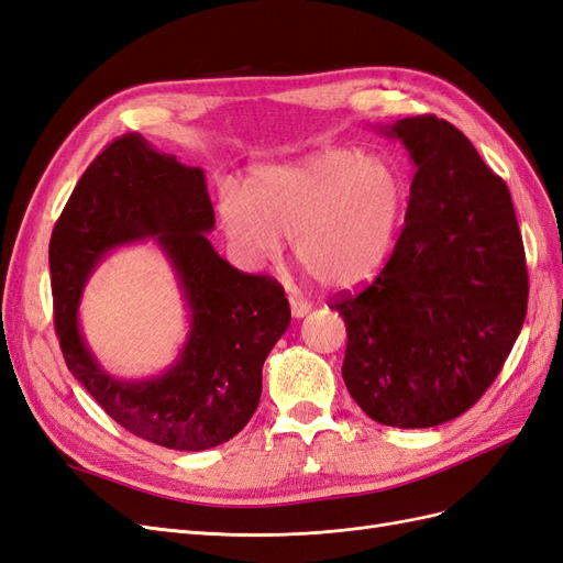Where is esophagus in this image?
<instances>
[{"label":"esophagus","mask_w":563,"mask_h":563,"mask_svg":"<svg viewBox=\"0 0 563 563\" xmlns=\"http://www.w3.org/2000/svg\"><path fill=\"white\" fill-rule=\"evenodd\" d=\"M288 302H291V314H294L296 319L305 317V314H308V312L312 310V302L302 300V298H294V296H291V300H288Z\"/></svg>","instance_id":"1"}]
</instances>
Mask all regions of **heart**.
<instances>
[{
    "mask_svg": "<svg viewBox=\"0 0 563 563\" xmlns=\"http://www.w3.org/2000/svg\"><path fill=\"white\" fill-rule=\"evenodd\" d=\"M406 207L408 183L395 162L327 147L255 168L244 192L223 185L218 220L246 263L275 261L282 240H294L296 261L323 286L352 288L387 263Z\"/></svg>",
    "mask_w": 563,
    "mask_h": 563,
    "instance_id": "obj_1",
    "label": "heart"
}]
</instances>
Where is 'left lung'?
<instances>
[{
    "mask_svg": "<svg viewBox=\"0 0 563 563\" xmlns=\"http://www.w3.org/2000/svg\"><path fill=\"white\" fill-rule=\"evenodd\" d=\"M380 133L413 159L406 223L380 275L329 308L347 327L343 380L362 411L434 428L482 399L526 319L528 272L507 185L446 119Z\"/></svg>",
    "mask_w": 563,
    "mask_h": 563,
    "instance_id": "left-lung-1",
    "label": "left lung"
}]
</instances>
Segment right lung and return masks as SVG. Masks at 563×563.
<instances>
[{
  "label": "right lung",
  "instance_id": "add662e5",
  "mask_svg": "<svg viewBox=\"0 0 563 563\" xmlns=\"http://www.w3.org/2000/svg\"><path fill=\"white\" fill-rule=\"evenodd\" d=\"M199 166L141 133L112 141L84 172L51 234L56 333L67 368L131 434L174 451H207L244 430L261 401L263 364L291 323L284 288L220 258ZM155 239L177 272L191 331L162 377L114 379L78 329L82 284L119 245Z\"/></svg>",
  "mask_w": 563,
  "mask_h": 563
}]
</instances>
